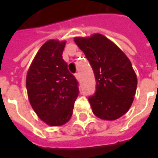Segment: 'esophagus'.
<instances>
[{
  "label": "esophagus",
  "mask_w": 158,
  "mask_h": 158,
  "mask_svg": "<svg viewBox=\"0 0 158 158\" xmlns=\"http://www.w3.org/2000/svg\"><path fill=\"white\" fill-rule=\"evenodd\" d=\"M75 78L78 79V80H79V79H80V75H79V73H75Z\"/></svg>",
  "instance_id": "obj_1"
}]
</instances>
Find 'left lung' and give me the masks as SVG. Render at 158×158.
<instances>
[{
	"mask_svg": "<svg viewBox=\"0 0 158 158\" xmlns=\"http://www.w3.org/2000/svg\"><path fill=\"white\" fill-rule=\"evenodd\" d=\"M95 74L96 92L89 96L93 113L104 120H115L125 114L134 101L137 78L129 59L102 35L76 37Z\"/></svg>",
	"mask_w": 158,
	"mask_h": 158,
	"instance_id": "1",
	"label": "left lung"
}]
</instances>
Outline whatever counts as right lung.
<instances>
[{"instance_id":"add662e5","label":"right lung","mask_w":158,"mask_h":158,"mask_svg":"<svg viewBox=\"0 0 158 158\" xmlns=\"http://www.w3.org/2000/svg\"><path fill=\"white\" fill-rule=\"evenodd\" d=\"M65 41L42 45L30 65L26 87L29 102L42 121L60 126L69 121L79 95V83L62 59Z\"/></svg>"}]
</instances>
